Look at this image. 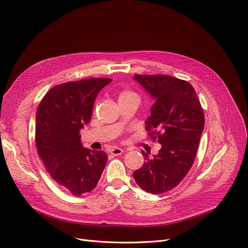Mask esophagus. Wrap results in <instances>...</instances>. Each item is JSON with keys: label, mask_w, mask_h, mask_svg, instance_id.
<instances>
[{"label": "esophagus", "mask_w": 248, "mask_h": 248, "mask_svg": "<svg viewBox=\"0 0 248 248\" xmlns=\"http://www.w3.org/2000/svg\"><path fill=\"white\" fill-rule=\"evenodd\" d=\"M124 152V150H122L121 148H114V149H112L111 151H110V153H111V155H113V156H119V155H121L122 153Z\"/></svg>", "instance_id": "1"}]
</instances>
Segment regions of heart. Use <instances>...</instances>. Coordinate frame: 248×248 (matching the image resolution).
<instances>
[{
  "instance_id": "1",
  "label": "heart",
  "mask_w": 248,
  "mask_h": 248,
  "mask_svg": "<svg viewBox=\"0 0 248 248\" xmlns=\"http://www.w3.org/2000/svg\"><path fill=\"white\" fill-rule=\"evenodd\" d=\"M133 96H137V95H136L135 93L131 92V91L126 90V91H122V92L120 93L119 99H121V98H127V97H133Z\"/></svg>"
}]
</instances>
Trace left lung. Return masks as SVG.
I'll use <instances>...</instances> for the list:
<instances>
[{"label":"left lung","instance_id":"obj_1","mask_svg":"<svg viewBox=\"0 0 248 248\" xmlns=\"http://www.w3.org/2000/svg\"><path fill=\"white\" fill-rule=\"evenodd\" d=\"M134 79L155 100L145 122L149 136L162 145L159 153L136 170L133 178L147 193L159 195L177 186L192 168L204 127L194 87L169 75H139Z\"/></svg>","mask_w":248,"mask_h":248}]
</instances>
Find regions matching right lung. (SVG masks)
<instances>
[{"mask_svg": "<svg viewBox=\"0 0 248 248\" xmlns=\"http://www.w3.org/2000/svg\"><path fill=\"white\" fill-rule=\"evenodd\" d=\"M111 78H87L53 86L35 117V145L52 180L73 196L96 186L108 160L104 151L82 146L80 130L91 119L93 103Z\"/></svg>", "mask_w": 248, "mask_h": 248, "instance_id": "right-lung-1", "label": "right lung"}]
</instances>
